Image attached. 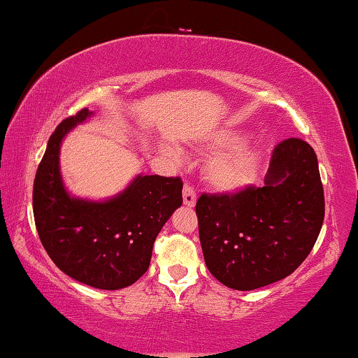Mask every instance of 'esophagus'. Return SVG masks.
<instances>
[{
	"label": "esophagus",
	"instance_id": "34e87169",
	"mask_svg": "<svg viewBox=\"0 0 358 358\" xmlns=\"http://www.w3.org/2000/svg\"><path fill=\"white\" fill-rule=\"evenodd\" d=\"M182 198H184V204H185V206H189V208L195 206V203H196V193H195V190H193L192 185H189V184L184 185Z\"/></svg>",
	"mask_w": 358,
	"mask_h": 358
}]
</instances>
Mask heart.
<instances>
[{"mask_svg": "<svg viewBox=\"0 0 358 358\" xmlns=\"http://www.w3.org/2000/svg\"><path fill=\"white\" fill-rule=\"evenodd\" d=\"M244 138L238 128H222L206 138L209 149L222 150L210 158L204 171L215 192L238 193L254 184L259 176L262 152L254 144L243 143Z\"/></svg>", "mask_w": 358, "mask_h": 358, "instance_id": "obj_1", "label": "heart"}]
</instances>
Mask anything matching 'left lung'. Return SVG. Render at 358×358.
I'll use <instances>...</instances> for the list:
<instances>
[{"instance_id": "obj_1", "label": "left lung", "mask_w": 358, "mask_h": 358, "mask_svg": "<svg viewBox=\"0 0 358 358\" xmlns=\"http://www.w3.org/2000/svg\"><path fill=\"white\" fill-rule=\"evenodd\" d=\"M204 262L234 290H255L284 279L313 250L325 215L314 149L289 138L273 150L265 185L196 201Z\"/></svg>"}]
</instances>
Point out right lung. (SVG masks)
I'll return each instance as SVG.
<instances>
[{
  "mask_svg": "<svg viewBox=\"0 0 358 358\" xmlns=\"http://www.w3.org/2000/svg\"><path fill=\"white\" fill-rule=\"evenodd\" d=\"M92 115L87 108L79 110L49 138L34 178V224L64 274L95 289L119 290L148 271L158 233L182 204V180L138 174L108 200L69 195L60 173L62 141Z\"/></svg>",
  "mask_w": 358,
  "mask_h": 358,
  "instance_id": "obj_1",
  "label": "right lung"
}]
</instances>
